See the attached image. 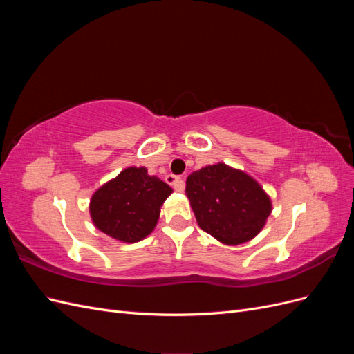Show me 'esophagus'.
<instances>
[{"mask_svg": "<svg viewBox=\"0 0 354 354\" xmlns=\"http://www.w3.org/2000/svg\"><path fill=\"white\" fill-rule=\"evenodd\" d=\"M165 181L169 185V186H173L176 190H178V192H181L185 189V181L181 180V177H178V176H174V174H167L165 176Z\"/></svg>", "mask_w": 354, "mask_h": 354, "instance_id": "34e87169", "label": "esophagus"}]
</instances>
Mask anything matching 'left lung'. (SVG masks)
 Instances as JSON below:
<instances>
[{
  "label": "left lung",
  "instance_id": "obj_1",
  "mask_svg": "<svg viewBox=\"0 0 354 354\" xmlns=\"http://www.w3.org/2000/svg\"><path fill=\"white\" fill-rule=\"evenodd\" d=\"M186 196L199 227L224 245L250 242L272 214L270 196L259 181L224 162L192 173Z\"/></svg>",
  "mask_w": 354,
  "mask_h": 354
}]
</instances>
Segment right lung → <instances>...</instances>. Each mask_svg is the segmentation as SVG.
Instances as JSON below:
<instances>
[{"label": "right lung", "mask_w": 354, "mask_h": 354, "mask_svg": "<svg viewBox=\"0 0 354 354\" xmlns=\"http://www.w3.org/2000/svg\"><path fill=\"white\" fill-rule=\"evenodd\" d=\"M171 194L173 189L149 176L146 167H128L94 192L90 216L94 226L108 236L134 243L153 232L160 207Z\"/></svg>", "instance_id": "1"}]
</instances>
